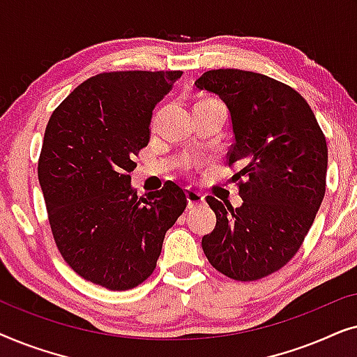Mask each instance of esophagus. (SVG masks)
<instances>
[{
    "mask_svg": "<svg viewBox=\"0 0 357 357\" xmlns=\"http://www.w3.org/2000/svg\"><path fill=\"white\" fill-rule=\"evenodd\" d=\"M187 202H188V208L193 209V208H198L204 204V197L197 190H188L187 192Z\"/></svg>",
    "mask_w": 357,
    "mask_h": 357,
    "instance_id": "34e87169",
    "label": "esophagus"
}]
</instances>
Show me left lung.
I'll use <instances>...</instances> for the list:
<instances>
[{
    "instance_id": "left-lung-1",
    "label": "left lung",
    "mask_w": 357,
    "mask_h": 357,
    "mask_svg": "<svg viewBox=\"0 0 357 357\" xmlns=\"http://www.w3.org/2000/svg\"><path fill=\"white\" fill-rule=\"evenodd\" d=\"M231 114L242 206L208 197L216 227L202 241L209 263L232 280L255 281L299 250L325 197L328 149L314 112L292 87L260 73L213 70L195 81Z\"/></svg>"
}]
</instances>
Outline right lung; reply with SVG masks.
Wrapping results in <instances>:
<instances>
[{
    "mask_svg": "<svg viewBox=\"0 0 357 357\" xmlns=\"http://www.w3.org/2000/svg\"><path fill=\"white\" fill-rule=\"evenodd\" d=\"M182 71L100 73L48 120L38 182L53 238L84 280L126 291L153 275L165 232L187 208L175 183L138 198L130 172L149 143L154 107Z\"/></svg>",
    "mask_w": 357,
    "mask_h": 357,
    "instance_id": "obj_1",
    "label": "right lung"
}]
</instances>
